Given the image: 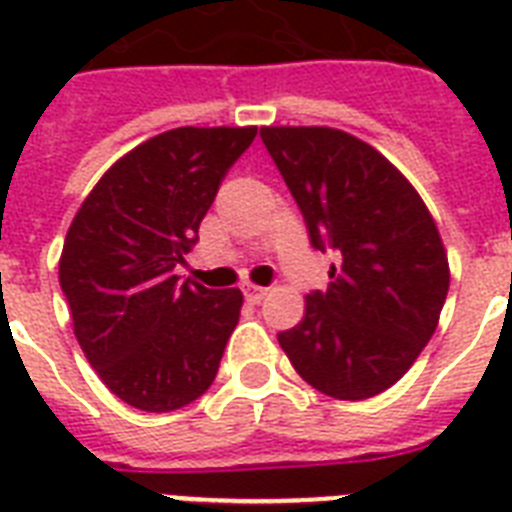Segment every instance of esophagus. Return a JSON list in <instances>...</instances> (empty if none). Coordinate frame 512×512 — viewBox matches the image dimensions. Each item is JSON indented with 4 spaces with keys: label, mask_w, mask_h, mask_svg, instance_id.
Returning <instances> with one entry per match:
<instances>
[{
    "label": "esophagus",
    "mask_w": 512,
    "mask_h": 512,
    "mask_svg": "<svg viewBox=\"0 0 512 512\" xmlns=\"http://www.w3.org/2000/svg\"><path fill=\"white\" fill-rule=\"evenodd\" d=\"M265 295H268V289L265 287H257V284H244V297H247L249 303H260Z\"/></svg>",
    "instance_id": "esophagus-1"
}]
</instances>
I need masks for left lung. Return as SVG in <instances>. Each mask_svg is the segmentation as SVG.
I'll use <instances>...</instances> for the list:
<instances>
[{"label": "left lung", "instance_id": "left-lung-1", "mask_svg": "<svg viewBox=\"0 0 512 512\" xmlns=\"http://www.w3.org/2000/svg\"><path fill=\"white\" fill-rule=\"evenodd\" d=\"M311 244L335 249L327 292L305 297L279 345L308 385L340 401L388 390L438 327L449 260L425 201L369 143L332 127H263Z\"/></svg>", "mask_w": 512, "mask_h": 512}]
</instances>
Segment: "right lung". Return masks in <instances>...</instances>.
Returning <instances> with one entry per match:
<instances>
[{"instance_id":"obj_1","label":"right lung","mask_w":512,"mask_h":512,"mask_svg":"<svg viewBox=\"0 0 512 512\" xmlns=\"http://www.w3.org/2000/svg\"><path fill=\"white\" fill-rule=\"evenodd\" d=\"M257 127H177L100 177L60 255V289L84 356L124 404L175 412L212 385L239 324V289L175 276L225 172Z\"/></svg>"}]
</instances>
